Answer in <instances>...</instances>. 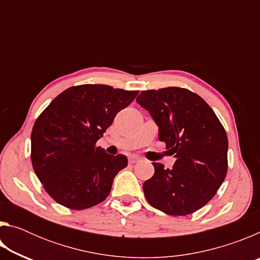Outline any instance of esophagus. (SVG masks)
<instances>
[{
  "mask_svg": "<svg viewBox=\"0 0 260 260\" xmlns=\"http://www.w3.org/2000/svg\"><path fill=\"white\" fill-rule=\"evenodd\" d=\"M141 159L138 156H129V158H128V161L131 162V164H135V162H138Z\"/></svg>",
  "mask_w": 260,
  "mask_h": 260,
  "instance_id": "esophagus-1",
  "label": "esophagus"
}]
</instances>
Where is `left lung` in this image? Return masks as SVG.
I'll return each mask as SVG.
<instances>
[{
	"mask_svg": "<svg viewBox=\"0 0 260 260\" xmlns=\"http://www.w3.org/2000/svg\"><path fill=\"white\" fill-rule=\"evenodd\" d=\"M150 113L173 169L152 162L155 173L143 183L147 201L170 215L190 214L208 203L227 173L226 131L205 101L179 87L143 90L136 99Z\"/></svg>",
	"mask_w": 260,
	"mask_h": 260,
	"instance_id": "obj_1",
	"label": "left lung"
}]
</instances>
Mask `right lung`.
Masks as SVG:
<instances>
[{"label": "right lung", "mask_w": 260, "mask_h": 260, "mask_svg": "<svg viewBox=\"0 0 260 260\" xmlns=\"http://www.w3.org/2000/svg\"><path fill=\"white\" fill-rule=\"evenodd\" d=\"M138 94L107 85L74 86L39 116L30 135V158L35 174L57 203L83 210L107 199L127 157L109 155L96 142Z\"/></svg>", "instance_id": "add662e5"}]
</instances>
